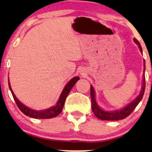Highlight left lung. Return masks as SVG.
<instances>
[{
	"label": "left lung",
	"instance_id": "left-lung-1",
	"mask_svg": "<svg viewBox=\"0 0 152 152\" xmlns=\"http://www.w3.org/2000/svg\"><path fill=\"white\" fill-rule=\"evenodd\" d=\"M134 42L138 45L140 51L142 52L141 45H140V42H138V40L136 39H134ZM145 60H144V71H145ZM145 79L143 73L141 92H140V94L138 95V96H137V97L132 102L129 104L126 107H125L124 108L121 109V110H117V111H114V112H107V111H104V110H103L102 109H101L100 107L97 105V104H96V98H95L94 89H93V86L91 85L90 86V96H91V102H92V110H93L95 115H96L99 119H101V120L119 121V120H122V119L126 118L128 117V116L132 113L133 110L135 109V107H137V104H138L140 103V101H141V99H142V96H143L144 95V92H145Z\"/></svg>",
	"mask_w": 152,
	"mask_h": 152
}]
</instances>
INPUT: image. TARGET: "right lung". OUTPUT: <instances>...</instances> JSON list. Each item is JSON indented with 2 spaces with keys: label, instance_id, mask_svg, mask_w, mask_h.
I'll return each instance as SVG.
<instances>
[{
  "label": "right lung",
  "instance_id": "obj_1",
  "mask_svg": "<svg viewBox=\"0 0 152 152\" xmlns=\"http://www.w3.org/2000/svg\"><path fill=\"white\" fill-rule=\"evenodd\" d=\"M79 79V78L78 76L76 77H73L68 83L65 85V88H64L63 91L62 92L60 95V97L59 99L58 100L56 105L54 107H51V108H49L48 110H39V111H37V110H31V109L28 108L26 106L23 104L19 100L16 98V96L14 94L13 91H12V88H11L10 86V82L9 81V87L12 92V94L13 96L14 99H15V102H16L17 105H18V108L20 110V111L26 115L28 116L30 118H39V119H47V118H54L56 116H57L58 115L60 114V113L62 112V109H63L64 104H65V99L66 97L68 95V93H70V91L71 90V89L73 88V87L74 86L76 82H77Z\"/></svg>",
  "mask_w": 152,
  "mask_h": 152
}]
</instances>
